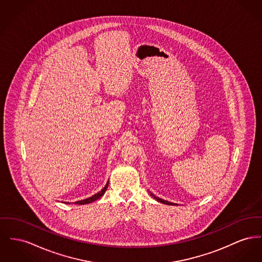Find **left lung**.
<instances>
[{"label":"left lung","instance_id":"left-lung-1","mask_svg":"<svg viewBox=\"0 0 262 262\" xmlns=\"http://www.w3.org/2000/svg\"><path fill=\"white\" fill-rule=\"evenodd\" d=\"M152 197H154V199H156V200L158 201V202H160V203H163V204H166V205H175L174 203H171V202H168V201L162 200V199H160V198H158V197H155L154 194H150Z\"/></svg>","mask_w":262,"mask_h":262}]
</instances>
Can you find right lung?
I'll return each mask as SVG.
<instances>
[{
	"label": "right lung",
	"instance_id": "obj_1",
	"mask_svg": "<svg viewBox=\"0 0 262 262\" xmlns=\"http://www.w3.org/2000/svg\"><path fill=\"white\" fill-rule=\"evenodd\" d=\"M108 183H107L106 186H105L99 193L95 194L92 197H90V198H88V199H85V200L78 201V202H75V204H78V205H84V204H89V203H92L94 201L98 200L99 198H101V197L105 194V192H106V190H107V188H108Z\"/></svg>",
	"mask_w": 262,
	"mask_h": 262
}]
</instances>
